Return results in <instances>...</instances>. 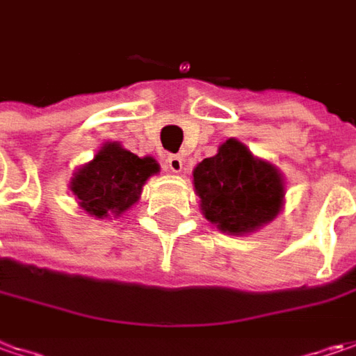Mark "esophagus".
Listing matches in <instances>:
<instances>
[{
	"label": "esophagus",
	"mask_w": 356,
	"mask_h": 356,
	"mask_svg": "<svg viewBox=\"0 0 356 356\" xmlns=\"http://www.w3.org/2000/svg\"><path fill=\"white\" fill-rule=\"evenodd\" d=\"M165 167L171 173H181V169H183V157H179V155H167Z\"/></svg>",
	"instance_id": "34e87169"
}]
</instances>
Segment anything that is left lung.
I'll use <instances>...</instances> for the list:
<instances>
[{
  "label": "left lung",
  "instance_id": "8db88e82",
  "mask_svg": "<svg viewBox=\"0 0 356 356\" xmlns=\"http://www.w3.org/2000/svg\"><path fill=\"white\" fill-rule=\"evenodd\" d=\"M202 215L230 234L252 232L280 213L284 183L276 167L258 161L236 140H227L215 157L193 171Z\"/></svg>",
  "mask_w": 356,
  "mask_h": 356
}]
</instances>
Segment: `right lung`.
<instances>
[{
	"label": "right lung",
	"mask_w": 356,
	"mask_h": 356,
	"mask_svg": "<svg viewBox=\"0 0 356 356\" xmlns=\"http://www.w3.org/2000/svg\"><path fill=\"white\" fill-rule=\"evenodd\" d=\"M157 171L159 165L152 157H138L118 143H106L88 165L76 171L70 189L88 215H122L140 199L143 183Z\"/></svg>",
	"instance_id": "obj_1"
}]
</instances>
